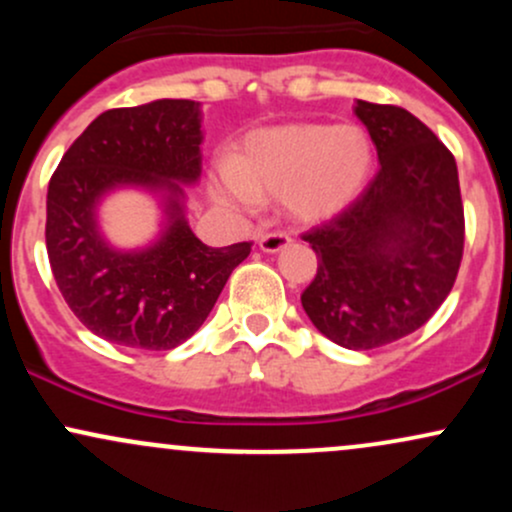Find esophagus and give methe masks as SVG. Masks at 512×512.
<instances>
[{"label":"esophagus","mask_w":512,"mask_h":512,"mask_svg":"<svg viewBox=\"0 0 512 512\" xmlns=\"http://www.w3.org/2000/svg\"><path fill=\"white\" fill-rule=\"evenodd\" d=\"M291 243V236L286 231H269L260 238V248L264 252H279Z\"/></svg>","instance_id":"1"}]
</instances>
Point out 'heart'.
I'll return each instance as SVG.
<instances>
[{
    "instance_id": "obj_1",
    "label": "heart",
    "mask_w": 512,
    "mask_h": 512,
    "mask_svg": "<svg viewBox=\"0 0 512 512\" xmlns=\"http://www.w3.org/2000/svg\"><path fill=\"white\" fill-rule=\"evenodd\" d=\"M373 161L356 125H284L257 129L221 168V197L250 207L257 195H284L293 214L322 219L354 202Z\"/></svg>"
}]
</instances>
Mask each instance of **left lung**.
Masks as SVG:
<instances>
[{"label":"left lung","instance_id":"1","mask_svg":"<svg viewBox=\"0 0 512 512\" xmlns=\"http://www.w3.org/2000/svg\"><path fill=\"white\" fill-rule=\"evenodd\" d=\"M380 170L330 221L303 233L317 274L301 303L344 349L392 344L431 320L455 286L464 209L455 156L397 105L356 103Z\"/></svg>","mask_w":512,"mask_h":512}]
</instances>
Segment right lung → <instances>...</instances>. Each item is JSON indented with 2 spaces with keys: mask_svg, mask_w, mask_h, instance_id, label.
Here are the masks:
<instances>
[{
  "mask_svg": "<svg viewBox=\"0 0 512 512\" xmlns=\"http://www.w3.org/2000/svg\"><path fill=\"white\" fill-rule=\"evenodd\" d=\"M199 103L163 98L105 110L50 178L45 245L64 301L81 325L129 349L168 351L190 339L252 243L209 248L187 226L178 182L202 173ZM117 184L169 192V231L154 249L117 253L95 228V204Z\"/></svg>",
  "mask_w": 512,
  "mask_h": 512,
  "instance_id": "right-lung-1",
  "label": "right lung"
}]
</instances>
